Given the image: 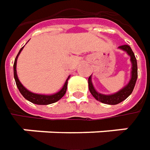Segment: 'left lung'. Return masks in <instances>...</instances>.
Returning a JSON list of instances; mask_svg holds the SVG:
<instances>
[{
    "label": "left lung",
    "mask_w": 150,
    "mask_h": 150,
    "mask_svg": "<svg viewBox=\"0 0 150 150\" xmlns=\"http://www.w3.org/2000/svg\"><path fill=\"white\" fill-rule=\"evenodd\" d=\"M118 49L122 50L125 52L130 57V62H131V72H130V79L129 83L124 86L123 88L118 90L117 93H114L112 94H103L98 93L95 89L93 82H92V75L88 78V88L91 94L95 98L96 100L99 101L103 103L109 104V105H115L125 100L132 93L133 90L134 88L137 78H138V66H137V60H136L134 53L131 49L129 46L124 45L118 47Z\"/></svg>",
    "instance_id": "8db88e82"
}]
</instances>
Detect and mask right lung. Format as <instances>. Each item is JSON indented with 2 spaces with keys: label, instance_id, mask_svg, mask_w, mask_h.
I'll list each match as a JSON object with an SVG mask.
<instances>
[{
  "label": "right lung",
  "instance_id": "1",
  "mask_svg": "<svg viewBox=\"0 0 150 150\" xmlns=\"http://www.w3.org/2000/svg\"><path fill=\"white\" fill-rule=\"evenodd\" d=\"M24 47H22L21 50L19 51L18 54L16 56V59L14 62V65H13V70H14V78L15 81H16V84L17 86V88L19 89L20 93H21V95L23 96L26 100L30 101L32 103H35V104H38V105H47V104H51V103H56L58 100H60L61 98L65 95L67 91V81L68 79L70 78V76L67 78L66 82L63 85V87L62 88V89L59 90L57 93H53V94H40V93H32L31 91H29L28 89H26V88L21 84L20 82L18 76H17V73H16V62H17V58H18V56L20 55L21 52L22 51Z\"/></svg>",
  "mask_w": 150,
  "mask_h": 150
}]
</instances>
